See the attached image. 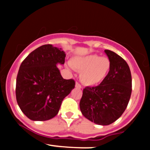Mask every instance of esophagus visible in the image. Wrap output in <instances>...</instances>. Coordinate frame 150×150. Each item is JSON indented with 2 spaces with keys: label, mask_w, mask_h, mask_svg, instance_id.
I'll return each mask as SVG.
<instances>
[{
  "label": "esophagus",
  "mask_w": 150,
  "mask_h": 150,
  "mask_svg": "<svg viewBox=\"0 0 150 150\" xmlns=\"http://www.w3.org/2000/svg\"><path fill=\"white\" fill-rule=\"evenodd\" d=\"M75 87H76V88H77V89H79L82 88V87H81V85L78 83V82H76V83H75Z\"/></svg>",
  "instance_id": "esophagus-1"
}]
</instances>
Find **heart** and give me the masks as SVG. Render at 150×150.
<instances>
[{
	"label": "heart",
	"instance_id": "b5f03b06",
	"mask_svg": "<svg viewBox=\"0 0 150 150\" xmlns=\"http://www.w3.org/2000/svg\"><path fill=\"white\" fill-rule=\"evenodd\" d=\"M70 66L80 72V80L84 85L93 87L102 82L111 70V61L95 54L75 56L70 60Z\"/></svg>",
	"mask_w": 150,
	"mask_h": 150
}]
</instances>
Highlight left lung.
<instances>
[{
    "mask_svg": "<svg viewBox=\"0 0 150 150\" xmlns=\"http://www.w3.org/2000/svg\"><path fill=\"white\" fill-rule=\"evenodd\" d=\"M105 53L111 67L106 78L97 87L83 89L80 111L86 118L97 125L115 122L124 112L132 92L130 68L123 58L109 50Z\"/></svg>",
    "mask_w": 150,
    "mask_h": 150,
    "instance_id": "left-lung-1",
    "label": "left lung"
}]
</instances>
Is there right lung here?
I'll list each match as a JSON object with an SVG mask.
<instances>
[{"label":"right lung","instance_id":"add662e5","mask_svg":"<svg viewBox=\"0 0 150 150\" xmlns=\"http://www.w3.org/2000/svg\"><path fill=\"white\" fill-rule=\"evenodd\" d=\"M65 53L51 44L37 48L24 60L16 80V99L24 114L34 121L51 119L58 114L63 99L75 87L65 80L57 65H63Z\"/></svg>","mask_w":150,"mask_h":150}]
</instances>
